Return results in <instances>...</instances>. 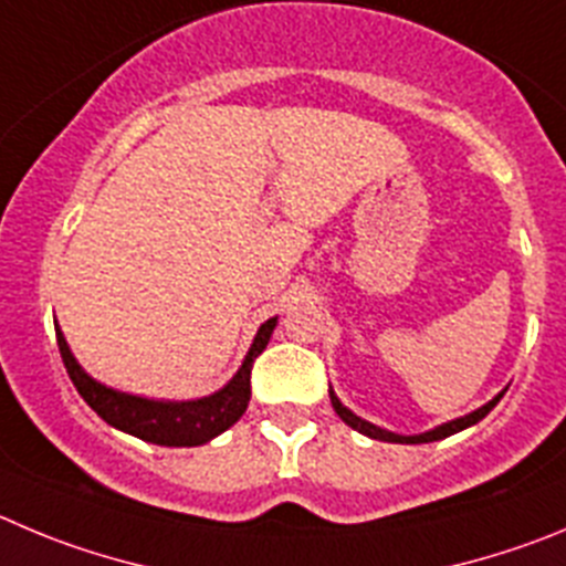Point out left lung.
Returning <instances> with one entry per match:
<instances>
[{
	"instance_id": "left-lung-1",
	"label": "left lung",
	"mask_w": 566,
	"mask_h": 566,
	"mask_svg": "<svg viewBox=\"0 0 566 566\" xmlns=\"http://www.w3.org/2000/svg\"><path fill=\"white\" fill-rule=\"evenodd\" d=\"M329 399H332V408H335V413L340 416V419L346 421V424L352 427V430L363 432V436L374 438V441H390V443H427V441H441V438L455 436V432H461V430H467V427L478 424V421H480V419H485V416L491 413V408H494V405H497L500 399H503V394L494 396V399H491V402H485L483 408H478V410H474V413L461 416V419H455V421H447V424L436 427V430L421 432V436H396V432H388V430H382V427L371 424V421L360 419V416H355V413H352V410H348V408H343V402H340V399H337V396H335V390H329Z\"/></svg>"
}]
</instances>
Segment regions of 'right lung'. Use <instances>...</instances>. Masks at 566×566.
<instances>
[{
    "label": "right lung",
    "instance_id": "right-lung-1",
    "mask_svg": "<svg viewBox=\"0 0 566 566\" xmlns=\"http://www.w3.org/2000/svg\"><path fill=\"white\" fill-rule=\"evenodd\" d=\"M273 329H276V318L259 326L240 371L229 379V385H223L211 396H203V399H189V402H158V399L123 394V390H114L108 385L97 382V379H92L83 371L75 355L69 352L66 337H63L57 326L55 335L69 379L75 382L77 394L86 399V405L99 419L108 421L116 430L142 438V441L158 443V447H200V443L211 441V438H218L220 432L229 430L231 424H237L240 416L245 413L248 399H251L253 360L265 352Z\"/></svg>",
    "mask_w": 566,
    "mask_h": 566
}]
</instances>
